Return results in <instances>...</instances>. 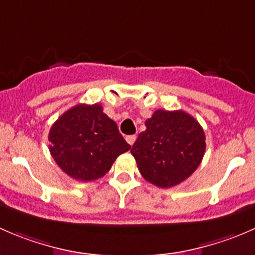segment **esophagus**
<instances>
[{
    "instance_id": "obj_1",
    "label": "esophagus",
    "mask_w": 255,
    "mask_h": 255,
    "mask_svg": "<svg viewBox=\"0 0 255 255\" xmlns=\"http://www.w3.org/2000/svg\"><path fill=\"white\" fill-rule=\"evenodd\" d=\"M135 139H137V137H135L134 134L127 135V137H126V140H127V143L129 144V145H133V144H134V142H135Z\"/></svg>"
}]
</instances>
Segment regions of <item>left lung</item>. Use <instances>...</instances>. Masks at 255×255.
Returning <instances> with one entry per match:
<instances>
[{"instance_id":"8db88e82","label":"left lung","mask_w":255,"mask_h":255,"mask_svg":"<svg viewBox=\"0 0 255 255\" xmlns=\"http://www.w3.org/2000/svg\"><path fill=\"white\" fill-rule=\"evenodd\" d=\"M145 127L130 153L146 181L166 189L186 180L199 168L206 137L192 116L156 110L145 121Z\"/></svg>"}]
</instances>
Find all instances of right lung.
Wrapping results in <instances>:
<instances>
[{
    "instance_id": "right-lung-1",
    "label": "right lung",
    "mask_w": 255,
    "mask_h": 255,
    "mask_svg": "<svg viewBox=\"0 0 255 255\" xmlns=\"http://www.w3.org/2000/svg\"><path fill=\"white\" fill-rule=\"evenodd\" d=\"M49 150L69 176L81 181L102 177L130 145L102 106L76 105L56 120L49 132Z\"/></svg>"
}]
</instances>
